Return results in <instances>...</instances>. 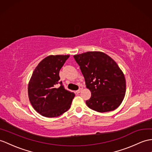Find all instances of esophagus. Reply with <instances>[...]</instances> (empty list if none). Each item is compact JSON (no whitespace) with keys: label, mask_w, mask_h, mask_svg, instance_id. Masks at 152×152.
<instances>
[{"label":"esophagus","mask_w":152,"mask_h":152,"mask_svg":"<svg viewBox=\"0 0 152 152\" xmlns=\"http://www.w3.org/2000/svg\"><path fill=\"white\" fill-rule=\"evenodd\" d=\"M82 90H83V86H80V88H79V90H77L75 92H76V93L77 94H79L80 93V92L81 91H82Z\"/></svg>","instance_id":"obj_1"}]
</instances>
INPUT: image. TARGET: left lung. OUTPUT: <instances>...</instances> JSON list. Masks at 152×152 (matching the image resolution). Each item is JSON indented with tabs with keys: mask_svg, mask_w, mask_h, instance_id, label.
Listing matches in <instances>:
<instances>
[{
	"mask_svg": "<svg viewBox=\"0 0 152 152\" xmlns=\"http://www.w3.org/2000/svg\"><path fill=\"white\" fill-rule=\"evenodd\" d=\"M73 57L91 93L86 101L89 108L101 113L117 108L124 98L126 80L116 62L101 51H88Z\"/></svg>",
	"mask_w": 152,
	"mask_h": 152,
	"instance_id": "left-lung-1",
	"label": "left lung"
}]
</instances>
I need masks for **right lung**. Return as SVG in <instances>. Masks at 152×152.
<instances>
[{
    "mask_svg": "<svg viewBox=\"0 0 152 152\" xmlns=\"http://www.w3.org/2000/svg\"><path fill=\"white\" fill-rule=\"evenodd\" d=\"M69 55H50L35 68L28 84V97L32 106L41 115L55 117L68 111L75 94L59 82V72ZM60 86L57 87V84Z\"/></svg>",
    "mask_w": 152,
    "mask_h": 152,
    "instance_id": "add662e5",
    "label": "right lung"
}]
</instances>
